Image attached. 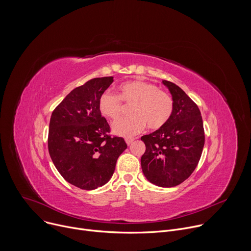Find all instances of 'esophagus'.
I'll return each mask as SVG.
<instances>
[{
    "mask_svg": "<svg viewBox=\"0 0 251 251\" xmlns=\"http://www.w3.org/2000/svg\"><path fill=\"white\" fill-rule=\"evenodd\" d=\"M125 141H126V143H127V145L129 146V145H131L132 143H133L134 138H126V139H125Z\"/></svg>",
    "mask_w": 251,
    "mask_h": 251,
    "instance_id": "34e87169",
    "label": "esophagus"
}]
</instances>
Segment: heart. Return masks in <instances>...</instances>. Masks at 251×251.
I'll return each mask as SVG.
<instances>
[{
    "label": "heart",
    "mask_w": 251,
    "mask_h": 251,
    "mask_svg": "<svg viewBox=\"0 0 251 251\" xmlns=\"http://www.w3.org/2000/svg\"><path fill=\"white\" fill-rule=\"evenodd\" d=\"M123 102L132 105L133 116L115 122L112 128L115 134L124 137L139 134L146 125L151 130L161 129L168 123L174 110V100L169 93L143 80L122 83L119 95L109 90L104 91L99 97L98 108L103 116L114 121L123 113Z\"/></svg>",
    "instance_id": "heart-1"
}]
</instances>
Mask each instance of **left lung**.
<instances>
[{"instance_id":"left-lung-1","label":"left lung","mask_w":251,"mask_h":251,"mask_svg":"<svg viewBox=\"0 0 251 251\" xmlns=\"http://www.w3.org/2000/svg\"><path fill=\"white\" fill-rule=\"evenodd\" d=\"M163 83L174 100L173 114L164 127L141 137L146 145L141 166L149 182L171 188L186 181L197 168L204 145V130L198 105L175 83Z\"/></svg>"}]
</instances>
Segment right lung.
Masks as SVG:
<instances>
[{"label": "right lung", "instance_id": "add662e5", "mask_svg": "<svg viewBox=\"0 0 251 251\" xmlns=\"http://www.w3.org/2000/svg\"><path fill=\"white\" fill-rule=\"evenodd\" d=\"M112 82V76L88 80L70 91L50 117V158L64 180L81 190L108 182L127 148L123 138L109 134L110 126L98 108L100 95Z\"/></svg>", "mask_w": 251, "mask_h": 251}]
</instances>
